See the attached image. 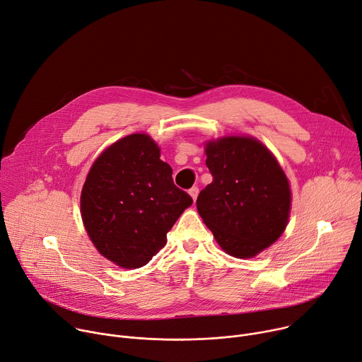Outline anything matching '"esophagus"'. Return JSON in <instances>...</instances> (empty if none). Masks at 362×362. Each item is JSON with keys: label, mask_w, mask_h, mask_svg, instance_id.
Wrapping results in <instances>:
<instances>
[{"label": "esophagus", "mask_w": 362, "mask_h": 362, "mask_svg": "<svg viewBox=\"0 0 362 362\" xmlns=\"http://www.w3.org/2000/svg\"><path fill=\"white\" fill-rule=\"evenodd\" d=\"M189 194L192 196L193 201H196V198H198V194H199V187H198V186L190 187V189H189Z\"/></svg>", "instance_id": "34e87169"}]
</instances>
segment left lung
<instances>
[{
    "label": "left lung",
    "instance_id": "obj_1",
    "mask_svg": "<svg viewBox=\"0 0 362 362\" xmlns=\"http://www.w3.org/2000/svg\"><path fill=\"white\" fill-rule=\"evenodd\" d=\"M214 177L196 208L229 255L251 258L274 244L288 222V180L270 150L252 137H222L205 146Z\"/></svg>",
    "mask_w": 362,
    "mask_h": 362
}]
</instances>
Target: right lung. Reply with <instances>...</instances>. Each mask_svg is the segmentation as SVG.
I'll use <instances>...</instances> for the list:
<instances>
[{
  "instance_id": "add662e5",
  "label": "right lung",
  "mask_w": 362,
  "mask_h": 362,
  "mask_svg": "<svg viewBox=\"0 0 362 362\" xmlns=\"http://www.w3.org/2000/svg\"><path fill=\"white\" fill-rule=\"evenodd\" d=\"M147 134H131L95 160L81 193L86 233L105 258L122 269L146 266L193 201L172 179Z\"/></svg>"
}]
</instances>
